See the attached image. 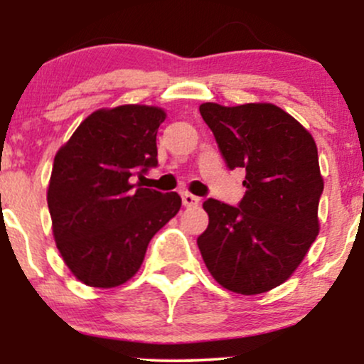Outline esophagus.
<instances>
[{
    "label": "esophagus",
    "mask_w": 364,
    "mask_h": 364,
    "mask_svg": "<svg viewBox=\"0 0 364 364\" xmlns=\"http://www.w3.org/2000/svg\"><path fill=\"white\" fill-rule=\"evenodd\" d=\"M181 200H183V205H185V207H196L200 203L198 196L188 193V191H185V193L181 195Z\"/></svg>",
    "instance_id": "esophagus-1"
}]
</instances>
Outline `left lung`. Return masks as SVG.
I'll use <instances>...</instances> for the list:
<instances>
[{
	"instance_id": "left-lung-1",
	"label": "left lung",
	"mask_w": 364,
	"mask_h": 364,
	"mask_svg": "<svg viewBox=\"0 0 364 364\" xmlns=\"http://www.w3.org/2000/svg\"><path fill=\"white\" fill-rule=\"evenodd\" d=\"M200 114L229 169L243 168L237 205L208 198V225L198 236L208 272L225 289L260 294L298 269L318 235L323 191L310 133L274 104L236 107L205 102Z\"/></svg>"
}]
</instances>
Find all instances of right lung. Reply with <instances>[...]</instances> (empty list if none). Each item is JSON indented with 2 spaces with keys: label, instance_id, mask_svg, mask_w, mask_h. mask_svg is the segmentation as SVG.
Returning <instances> with one entry per match:
<instances>
[{
  "label": "right lung",
  "instance_id": "right-lung-1",
  "mask_svg": "<svg viewBox=\"0 0 364 364\" xmlns=\"http://www.w3.org/2000/svg\"><path fill=\"white\" fill-rule=\"evenodd\" d=\"M154 106L99 109L54 157L48 188L53 235L63 260L92 287L121 286L139 272L154 235L178 214L181 196L133 185L157 166Z\"/></svg>",
  "mask_w": 364,
  "mask_h": 364
}]
</instances>
